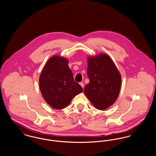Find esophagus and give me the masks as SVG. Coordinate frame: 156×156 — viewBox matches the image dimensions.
Returning a JSON list of instances; mask_svg holds the SVG:
<instances>
[{"instance_id": "obj_1", "label": "esophagus", "mask_w": 156, "mask_h": 156, "mask_svg": "<svg viewBox=\"0 0 156 156\" xmlns=\"http://www.w3.org/2000/svg\"><path fill=\"white\" fill-rule=\"evenodd\" d=\"M80 85L81 86L82 88H83V87H84V83H83V82H80Z\"/></svg>"}]
</instances>
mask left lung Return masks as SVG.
Returning <instances> with one entry per match:
<instances>
[{"mask_svg":"<svg viewBox=\"0 0 156 156\" xmlns=\"http://www.w3.org/2000/svg\"><path fill=\"white\" fill-rule=\"evenodd\" d=\"M87 61L89 82L84 88V93L96 109L104 111L119 97L121 75L111 58L105 53L89 55Z\"/></svg>","mask_w":156,"mask_h":156,"instance_id":"left-lung-1","label":"left lung"}]
</instances>
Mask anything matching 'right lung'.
<instances>
[{
  "label": "right lung",
  "mask_w": 156,
  "mask_h": 156,
  "mask_svg": "<svg viewBox=\"0 0 156 156\" xmlns=\"http://www.w3.org/2000/svg\"><path fill=\"white\" fill-rule=\"evenodd\" d=\"M66 57L53 55L47 61L39 78V87L45 101L52 108L62 109L76 95L82 92L75 82Z\"/></svg>",
  "instance_id": "right-lung-1"
}]
</instances>
